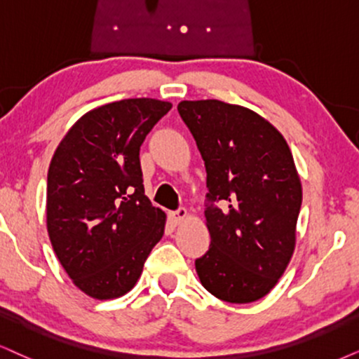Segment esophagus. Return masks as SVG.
I'll list each match as a JSON object with an SVG mask.
<instances>
[{
    "instance_id": "34e87169",
    "label": "esophagus",
    "mask_w": 359,
    "mask_h": 359,
    "mask_svg": "<svg viewBox=\"0 0 359 359\" xmlns=\"http://www.w3.org/2000/svg\"><path fill=\"white\" fill-rule=\"evenodd\" d=\"M170 219H172V222H174L175 225H177V224H180V222L187 220V219H189V212H187V208H179V210L170 212Z\"/></svg>"
}]
</instances>
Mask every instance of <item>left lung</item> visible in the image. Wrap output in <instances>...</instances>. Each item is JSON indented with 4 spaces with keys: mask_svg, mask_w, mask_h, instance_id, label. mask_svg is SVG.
Listing matches in <instances>:
<instances>
[{
    "mask_svg": "<svg viewBox=\"0 0 359 359\" xmlns=\"http://www.w3.org/2000/svg\"><path fill=\"white\" fill-rule=\"evenodd\" d=\"M205 162L210 248L195 260L219 300H260L285 273L297 243L302 180L287 140L252 109L217 99L179 102ZM226 203L213 208L212 201Z\"/></svg>",
    "mask_w": 359,
    "mask_h": 359,
    "instance_id": "left-lung-1",
    "label": "left lung"
}]
</instances>
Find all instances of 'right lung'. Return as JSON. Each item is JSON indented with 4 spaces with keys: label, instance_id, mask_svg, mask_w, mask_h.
I'll return each mask as SVG.
<instances>
[{
    "label": "right lung",
    "instance_id": "obj_1",
    "mask_svg": "<svg viewBox=\"0 0 359 359\" xmlns=\"http://www.w3.org/2000/svg\"><path fill=\"white\" fill-rule=\"evenodd\" d=\"M172 109L122 99L74 122L48 170L46 225L57 260L81 292L112 300L134 288L165 229V212L144 192L139 151Z\"/></svg>",
    "mask_w": 359,
    "mask_h": 359
}]
</instances>
